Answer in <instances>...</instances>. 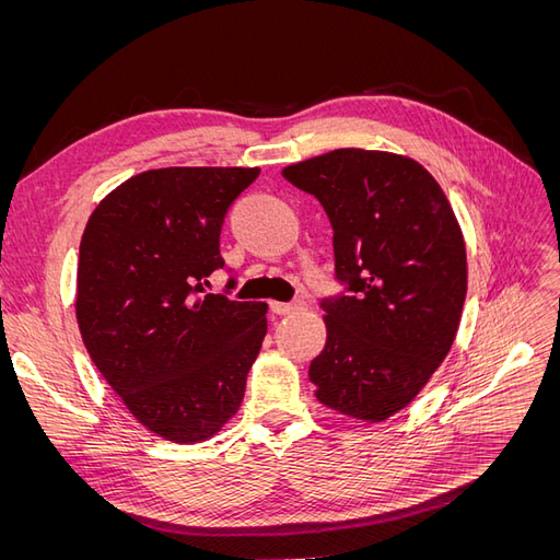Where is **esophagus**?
<instances>
[{
  "label": "esophagus",
  "mask_w": 560,
  "mask_h": 560,
  "mask_svg": "<svg viewBox=\"0 0 560 560\" xmlns=\"http://www.w3.org/2000/svg\"><path fill=\"white\" fill-rule=\"evenodd\" d=\"M303 306H306V303H303V301H294V303L270 301V311H273L276 315H290V313H294V311H303Z\"/></svg>",
  "instance_id": "esophagus-1"
}]
</instances>
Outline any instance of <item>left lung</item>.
I'll return each mask as SVG.
<instances>
[{"label":"left lung","mask_w":560,"mask_h":560,"mask_svg":"<svg viewBox=\"0 0 560 560\" xmlns=\"http://www.w3.org/2000/svg\"><path fill=\"white\" fill-rule=\"evenodd\" d=\"M334 229L327 343L311 362L315 397L341 416L383 422L409 406L446 360L467 294V252L442 186L418 161L334 149L287 165Z\"/></svg>","instance_id":"left-lung-1"}]
</instances>
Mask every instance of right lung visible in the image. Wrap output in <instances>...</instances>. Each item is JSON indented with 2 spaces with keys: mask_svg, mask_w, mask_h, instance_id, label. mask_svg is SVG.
Masks as SVG:
<instances>
[{
  "mask_svg": "<svg viewBox=\"0 0 560 560\" xmlns=\"http://www.w3.org/2000/svg\"><path fill=\"white\" fill-rule=\"evenodd\" d=\"M259 167H159L97 202L79 245L77 322L132 418L173 444L238 413L266 336V303L206 294L219 233ZM233 284V280H231Z\"/></svg>",
  "mask_w": 560,
  "mask_h": 560,
  "instance_id": "add662e5",
  "label": "right lung"
}]
</instances>
